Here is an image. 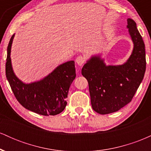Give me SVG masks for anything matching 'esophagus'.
Instances as JSON below:
<instances>
[{
	"mask_svg": "<svg viewBox=\"0 0 151 151\" xmlns=\"http://www.w3.org/2000/svg\"><path fill=\"white\" fill-rule=\"evenodd\" d=\"M76 62H77V64L79 67H81V66L85 63V58L84 56L80 55V56L77 57V59H76Z\"/></svg>",
	"mask_w": 151,
	"mask_h": 151,
	"instance_id": "obj_1",
	"label": "esophagus"
}]
</instances>
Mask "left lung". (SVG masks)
Instances as JSON below:
<instances>
[{
	"instance_id": "8db88e82",
	"label": "left lung",
	"mask_w": 151,
	"mask_h": 151,
	"mask_svg": "<svg viewBox=\"0 0 151 151\" xmlns=\"http://www.w3.org/2000/svg\"><path fill=\"white\" fill-rule=\"evenodd\" d=\"M133 42L130 58L121 65H106L100 55L92 56L81 69L87 79L92 109L100 114L117 111L131 101L145 72V44L136 23L128 18Z\"/></svg>"
}]
</instances>
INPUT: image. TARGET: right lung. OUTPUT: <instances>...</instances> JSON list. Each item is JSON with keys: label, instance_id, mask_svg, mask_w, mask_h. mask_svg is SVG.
Listing matches in <instances>:
<instances>
[{"label": "right lung", "instance_id": "1", "mask_svg": "<svg viewBox=\"0 0 151 151\" xmlns=\"http://www.w3.org/2000/svg\"><path fill=\"white\" fill-rule=\"evenodd\" d=\"M15 34L7 49L6 74L12 91L26 109L43 116L60 114L67 105L69 89L76 77L74 61L59 65L41 80L25 84L16 77L12 67L10 52Z\"/></svg>", "mask_w": 151, "mask_h": 151}]
</instances>
